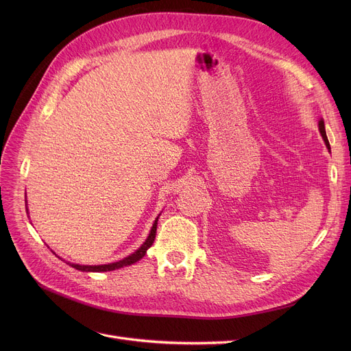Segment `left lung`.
I'll use <instances>...</instances> for the list:
<instances>
[{
    "instance_id": "8db88e82",
    "label": "left lung",
    "mask_w": 351,
    "mask_h": 351,
    "mask_svg": "<svg viewBox=\"0 0 351 351\" xmlns=\"http://www.w3.org/2000/svg\"><path fill=\"white\" fill-rule=\"evenodd\" d=\"M319 131H320V134H322V136H323V139H324V143H326V146H327V147H330V143H328V139H327V135H326V129H324V121H323V119H320V121H319Z\"/></svg>"
}]
</instances>
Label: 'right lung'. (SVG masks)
<instances>
[{
    "instance_id": "1",
    "label": "right lung",
    "mask_w": 351,
    "mask_h": 351,
    "mask_svg": "<svg viewBox=\"0 0 351 351\" xmlns=\"http://www.w3.org/2000/svg\"><path fill=\"white\" fill-rule=\"evenodd\" d=\"M158 219H159V216L155 219L154 226H152V229H151V233H149V236H147L145 243H143L136 252H134L132 254H129L128 257H125V259H122V261H119V262H114V263H108V265H98V266H82V265H75V263H68V265H69L71 267H73V269L81 270V271H110V270L121 269V267H123V266H129V265L136 263L138 261L142 259V257H143L145 253H146V250L152 246V243H154V241H155ZM60 259H61V257H60Z\"/></svg>"
}]
</instances>
